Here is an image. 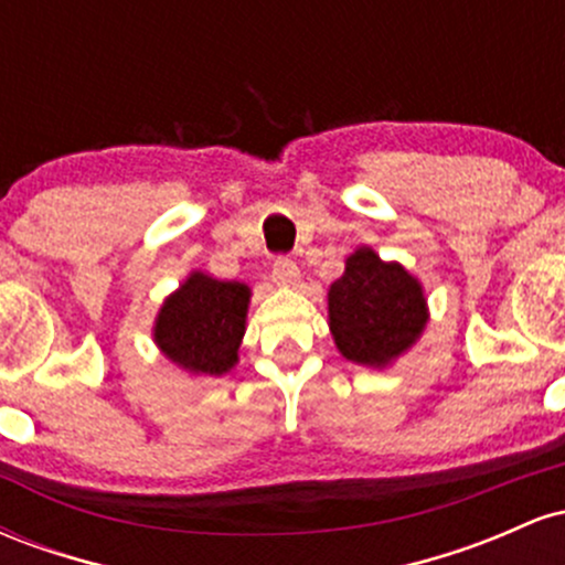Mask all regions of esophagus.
Instances as JSON below:
<instances>
[{"label":"esophagus","instance_id":"34e87169","mask_svg":"<svg viewBox=\"0 0 565 565\" xmlns=\"http://www.w3.org/2000/svg\"><path fill=\"white\" fill-rule=\"evenodd\" d=\"M297 278H300V268L289 257H276L274 260V281L281 287H295Z\"/></svg>","mask_w":565,"mask_h":565}]
</instances>
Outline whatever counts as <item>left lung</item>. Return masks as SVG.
<instances>
[{
    "label": "left lung",
    "mask_w": 565,
    "mask_h": 565,
    "mask_svg": "<svg viewBox=\"0 0 565 565\" xmlns=\"http://www.w3.org/2000/svg\"><path fill=\"white\" fill-rule=\"evenodd\" d=\"M427 323L423 284L404 265L359 246L329 287V329L348 361L385 369L419 340Z\"/></svg>",
    "instance_id": "1"
}]
</instances>
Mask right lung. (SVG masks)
I'll list each match as a JSON object with an SVG mask.
<instances>
[{
    "label": "right lung",
    "mask_w": 565,
    "mask_h": 565,
    "mask_svg": "<svg viewBox=\"0 0 565 565\" xmlns=\"http://www.w3.org/2000/svg\"><path fill=\"white\" fill-rule=\"evenodd\" d=\"M252 291L193 270L161 305L153 342L161 353L199 377H220L238 361Z\"/></svg>",
    "instance_id": "right-lung-1"
}]
</instances>
